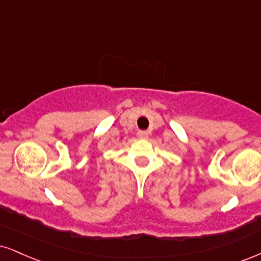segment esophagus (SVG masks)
<instances>
[{
    "label": "esophagus",
    "instance_id": "obj_1",
    "mask_svg": "<svg viewBox=\"0 0 261 261\" xmlns=\"http://www.w3.org/2000/svg\"><path fill=\"white\" fill-rule=\"evenodd\" d=\"M147 137H149V133H147L146 130H139V132H138V138H140V139H146Z\"/></svg>",
    "mask_w": 261,
    "mask_h": 261
}]
</instances>
